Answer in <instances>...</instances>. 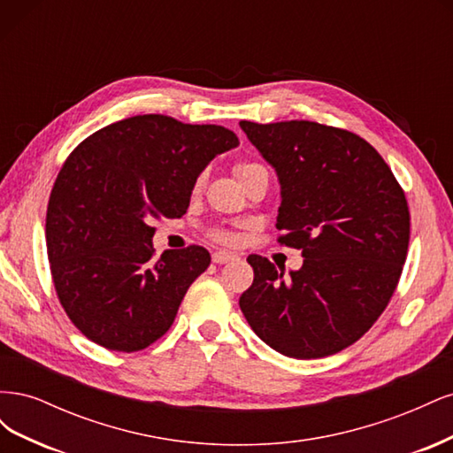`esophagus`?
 <instances>
[{"mask_svg": "<svg viewBox=\"0 0 453 453\" xmlns=\"http://www.w3.org/2000/svg\"><path fill=\"white\" fill-rule=\"evenodd\" d=\"M211 258H213L215 265H225V263H230V260H234L236 255L226 253V251H215V253L211 255Z\"/></svg>", "mask_w": 453, "mask_h": 453, "instance_id": "34e87169", "label": "esophagus"}]
</instances>
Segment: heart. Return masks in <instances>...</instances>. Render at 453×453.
Listing matches in <instances>:
<instances>
[{"label": "heart", "instance_id": "heart-1", "mask_svg": "<svg viewBox=\"0 0 453 453\" xmlns=\"http://www.w3.org/2000/svg\"><path fill=\"white\" fill-rule=\"evenodd\" d=\"M234 175L238 177V181L243 185L245 181L253 180V177H266V180H268V170H266L265 164H260V162L242 160V162H238L236 166H234ZM202 185H203V173L196 177L195 193H198V190L202 188ZM208 236H210V240H213L217 243H223V245H234L236 243V234L232 230H228V228L215 226V228H211L208 232Z\"/></svg>", "mask_w": 453, "mask_h": 453}]
</instances>
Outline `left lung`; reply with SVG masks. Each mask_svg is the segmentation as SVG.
Returning <instances> with one entry per match:
<instances>
[{"label":"left lung","mask_w":453,"mask_h":453,"mask_svg":"<svg viewBox=\"0 0 453 453\" xmlns=\"http://www.w3.org/2000/svg\"><path fill=\"white\" fill-rule=\"evenodd\" d=\"M240 127L280 177L278 242L304 257L287 278L268 258H248L255 278L240 296L245 319L287 357L346 349L399 285L410 242L404 190L378 150L349 130L311 120Z\"/></svg>","instance_id":"1"}]
</instances>
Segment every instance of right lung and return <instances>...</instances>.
Returning <instances> with one entry per match:
<instances>
[{"instance_id":"1","label":"right lung","mask_w":453,"mask_h":453,"mask_svg":"<svg viewBox=\"0 0 453 453\" xmlns=\"http://www.w3.org/2000/svg\"><path fill=\"white\" fill-rule=\"evenodd\" d=\"M236 145L223 127L135 115L65 158L47 205V255L64 311L94 344L132 353L168 333L211 257L188 245L155 258L150 223L183 217L198 173Z\"/></svg>"}]
</instances>
